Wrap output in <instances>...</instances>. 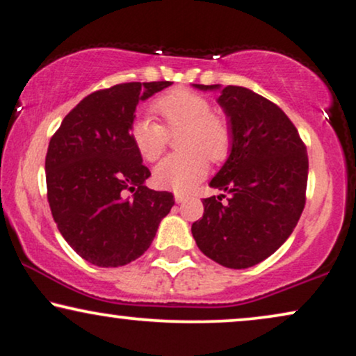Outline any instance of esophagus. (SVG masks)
I'll use <instances>...</instances> for the list:
<instances>
[{
  "label": "esophagus",
  "instance_id": "1",
  "mask_svg": "<svg viewBox=\"0 0 356 356\" xmlns=\"http://www.w3.org/2000/svg\"><path fill=\"white\" fill-rule=\"evenodd\" d=\"M186 200H188V195H183V193H177V195H175V201H177L178 204L185 203Z\"/></svg>",
  "mask_w": 356,
  "mask_h": 356
}]
</instances>
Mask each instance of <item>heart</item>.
<instances>
[{"label":"heart","instance_id":"heart-1","mask_svg":"<svg viewBox=\"0 0 356 356\" xmlns=\"http://www.w3.org/2000/svg\"><path fill=\"white\" fill-rule=\"evenodd\" d=\"M152 108L163 125L148 117H140L130 130L131 142L147 161H156L163 155L170 135H179V150L156 165L153 179L160 188L186 193L204 178L208 158L214 163L226 160L231 152L232 131L226 117L211 112L204 95L190 89H173L158 97Z\"/></svg>","mask_w":356,"mask_h":356}]
</instances>
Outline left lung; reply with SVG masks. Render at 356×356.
<instances>
[{
	"label": "left lung",
	"instance_id": "8db88e82",
	"mask_svg": "<svg viewBox=\"0 0 356 356\" xmlns=\"http://www.w3.org/2000/svg\"><path fill=\"white\" fill-rule=\"evenodd\" d=\"M219 90L231 125V152L209 186L227 193L203 200L191 226L200 251L229 269L272 256L292 234L305 206L309 156L299 131L275 104L239 86L193 84Z\"/></svg>",
	"mask_w": 356,
	"mask_h": 356
}]
</instances>
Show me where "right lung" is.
Masks as SVG:
<instances>
[{
  "label": "right lung",
  "mask_w": 356,
  "mask_h": 356,
  "mask_svg": "<svg viewBox=\"0 0 356 356\" xmlns=\"http://www.w3.org/2000/svg\"><path fill=\"white\" fill-rule=\"evenodd\" d=\"M168 86L127 82L92 92L52 135L46 155L52 218L90 264L118 267L138 259L175 204L171 193L143 185L150 170L130 137L138 102Z\"/></svg>",
  "instance_id": "1"
}]
</instances>
